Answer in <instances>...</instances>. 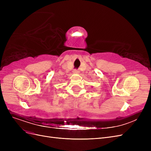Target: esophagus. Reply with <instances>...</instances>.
<instances>
[{
  "label": "esophagus",
  "mask_w": 151,
  "mask_h": 151,
  "mask_svg": "<svg viewBox=\"0 0 151 151\" xmlns=\"http://www.w3.org/2000/svg\"><path fill=\"white\" fill-rule=\"evenodd\" d=\"M74 73H78L79 70H74Z\"/></svg>",
  "instance_id": "34e87169"
}]
</instances>
